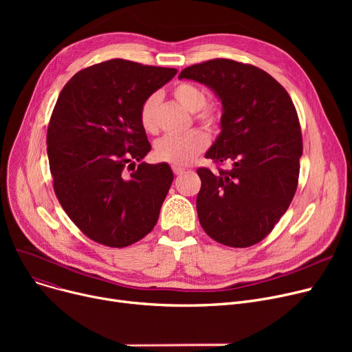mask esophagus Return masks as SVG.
Wrapping results in <instances>:
<instances>
[{
  "label": "esophagus",
  "mask_w": 352,
  "mask_h": 352,
  "mask_svg": "<svg viewBox=\"0 0 352 352\" xmlns=\"http://www.w3.org/2000/svg\"><path fill=\"white\" fill-rule=\"evenodd\" d=\"M173 171H174L175 175H178V174H182L184 171H186V168H184V166H179V165H173Z\"/></svg>",
  "instance_id": "esophagus-1"
}]
</instances>
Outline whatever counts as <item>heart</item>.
<instances>
[{"instance_id":"b5f03b06","label":"heart","mask_w":352,"mask_h":352,"mask_svg":"<svg viewBox=\"0 0 352 352\" xmlns=\"http://www.w3.org/2000/svg\"><path fill=\"white\" fill-rule=\"evenodd\" d=\"M173 96L175 100L186 107L194 114V118L208 129L219 125L221 111L214 104H207V96L198 85L192 82L182 81L173 88ZM160 94L153 92L148 96L140 107V124L146 134H157L160 129L158 124V105ZM210 144L208 135L202 129H191L182 135H165L155 142L154 154L157 160L175 164L187 165L195 160L198 154L206 150Z\"/></svg>"}]
</instances>
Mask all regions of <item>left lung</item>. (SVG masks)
Segmentation results:
<instances>
[{
	"mask_svg": "<svg viewBox=\"0 0 352 352\" xmlns=\"http://www.w3.org/2000/svg\"><path fill=\"white\" fill-rule=\"evenodd\" d=\"M178 77L210 87L223 104L221 134L206 158L231 168L197 170L202 228L227 247L263 241L298 186L302 135L291 97L264 69L227 58L194 64Z\"/></svg>",
	"mask_w": 352,
	"mask_h": 352,
	"instance_id": "1",
	"label": "left lung"
}]
</instances>
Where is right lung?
Masks as SVG:
<instances>
[{
    "label": "right lung",
    "instance_id": "obj_1",
    "mask_svg": "<svg viewBox=\"0 0 352 352\" xmlns=\"http://www.w3.org/2000/svg\"><path fill=\"white\" fill-rule=\"evenodd\" d=\"M175 74L114 58L81 69L60 92L47 131L52 186L69 219L92 241L124 248L157 224L174 174L166 162H141L151 144L138 113Z\"/></svg>",
    "mask_w": 352,
    "mask_h": 352
}]
</instances>
